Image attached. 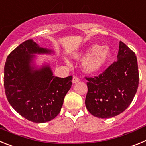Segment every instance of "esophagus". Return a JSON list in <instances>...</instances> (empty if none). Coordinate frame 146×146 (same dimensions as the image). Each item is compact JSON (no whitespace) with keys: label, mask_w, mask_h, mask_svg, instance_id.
I'll return each instance as SVG.
<instances>
[{"label":"esophagus","mask_w":146,"mask_h":146,"mask_svg":"<svg viewBox=\"0 0 146 146\" xmlns=\"http://www.w3.org/2000/svg\"><path fill=\"white\" fill-rule=\"evenodd\" d=\"M80 81L79 78H78V77H76V76H73V84H76V83L78 82V81Z\"/></svg>","instance_id":"1"}]
</instances>
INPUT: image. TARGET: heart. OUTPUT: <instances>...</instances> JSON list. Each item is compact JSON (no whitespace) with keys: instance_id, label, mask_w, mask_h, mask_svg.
I'll return each instance as SVG.
<instances>
[{"instance_id":"1","label":"heart","mask_w":146,"mask_h":146,"mask_svg":"<svg viewBox=\"0 0 146 146\" xmlns=\"http://www.w3.org/2000/svg\"><path fill=\"white\" fill-rule=\"evenodd\" d=\"M111 51L108 47L100 48L99 45H93L85 53L76 54V59L87 57L83 62V69L87 73H96L102 70L111 58Z\"/></svg>"}]
</instances>
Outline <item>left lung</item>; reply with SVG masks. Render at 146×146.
Segmentation results:
<instances>
[{"label": "left lung", "instance_id": "8db88e82", "mask_svg": "<svg viewBox=\"0 0 146 146\" xmlns=\"http://www.w3.org/2000/svg\"><path fill=\"white\" fill-rule=\"evenodd\" d=\"M117 61L98 76L86 78L88 92L85 105L92 115L108 119L124 112L137 92L139 73L137 57L119 42Z\"/></svg>", "mask_w": 146, "mask_h": 146}]
</instances>
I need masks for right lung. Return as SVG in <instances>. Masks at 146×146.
<instances>
[{
	"label": "right lung",
	"mask_w": 146,
	"mask_h": 146,
	"mask_svg": "<svg viewBox=\"0 0 146 146\" xmlns=\"http://www.w3.org/2000/svg\"><path fill=\"white\" fill-rule=\"evenodd\" d=\"M32 39L23 42L9 54L4 66L5 92L13 108L22 117L35 123L54 119L72 85V76H53L49 64L38 68L35 54H51Z\"/></svg>",
	"instance_id": "add662e5"
}]
</instances>
